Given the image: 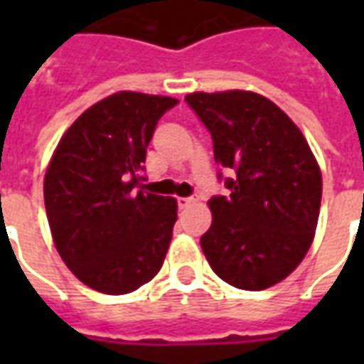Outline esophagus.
<instances>
[{"mask_svg": "<svg viewBox=\"0 0 364 364\" xmlns=\"http://www.w3.org/2000/svg\"><path fill=\"white\" fill-rule=\"evenodd\" d=\"M197 203V198L195 197H181V198H177V205H179V208H189L191 205H195Z\"/></svg>", "mask_w": 364, "mask_h": 364, "instance_id": "obj_1", "label": "esophagus"}]
</instances>
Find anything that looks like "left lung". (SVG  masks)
Returning <instances> with one entry per match:
<instances>
[{
    "label": "left lung",
    "mask_w": 364,
    "mask_h": 364,
    "mask_svg": "<svg viewBox=\"0 0 364 364\" xmlns=\"http://www.w3.org/2000/svg\"><path fill=\"white\" fill-rule=\"evenodd\" d=\"M185 101L213 136L216 164L234 171L224 181L230 195L208 200L213 224L200 237L206 261L236 289H269L312 245L321 203L318 161L300 128L267 97L234 90L189 93Z\"/></svg>",
    "instance_id": "left-lung-1"
}]
</instances>
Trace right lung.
<instances>
[{
    "instance_id": "1",
    "label": "right lung",
    "mask_w": 364,
    "mask_h": 364,
    "mask_svg": "<svg viewBox=\"0 0 364 364\" xmlns=\"http://www.w3.org/2000/svg\"><path fill=\"white\" fill-rule=\"evenodd\" d=\"M173 97L120 91L77 117L44 175L54 245L90 289L127 294L164 265L177 200L144 191V161Z\"/></svg>"
}]
</instances>
